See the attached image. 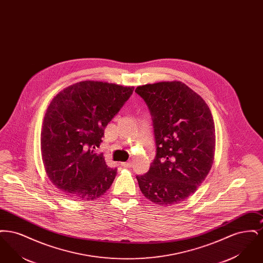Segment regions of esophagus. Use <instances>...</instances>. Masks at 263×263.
Wrapping results in <instances>:
<instances>
[{
	"instance_id": "esophagus-1",
	"label": "esophagus",
	"mask_w": 263,
	"mask_h": 263,
	"mask_svg": "<svg viewBox=\"0 0 263 263\" xmlns=\"http://www.w3.org/2000/svg\"><path fill=\"white\" fill-rule=\"evenodd\" d=\"M122 166H124V167H131L132 166V162L131 161H129V162H126V163H122Z\"/></svg>"
}]
</instances>
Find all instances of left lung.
Returning <instances> with one entry per match:
<instances>
[{"instance_id": "obj_1", "label": "left lung", "mask_w": 263, "mask_h": 263, "mask_svg": "<svg viewBox=\"0 0 263 263\" xmlns=\"http://www.w3.org/2000/svg\"><path fill=\"white\" fill-rule=\"evenodd\" d=\"M150 110L157 154L139 187L153 203L171 206L187 199L204 181L215 155V125L207 103L181 82L140 86Z\"/></svg>"}]
</instances>
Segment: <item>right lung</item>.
I'll return each mask as SVG.
<instances>
[{
    "mask_svg": "<svg viewBox=\"0 0 263 263\" xmlns=\"http://www.w3.org/2000/svg\"><path fill=\"white\" fill-rule=\"evenodd\" d=\"M134 87L84 81L61 90L46 110L41 156L51 182L69 197L97 200L112 184L117 168L97 154L104 129Z\"/></svg>",
    "mask_w": 263,
    "mask_h": 263,
    "instance_id": "add662e5",
    "label": "right lung"
}]
</instances>
